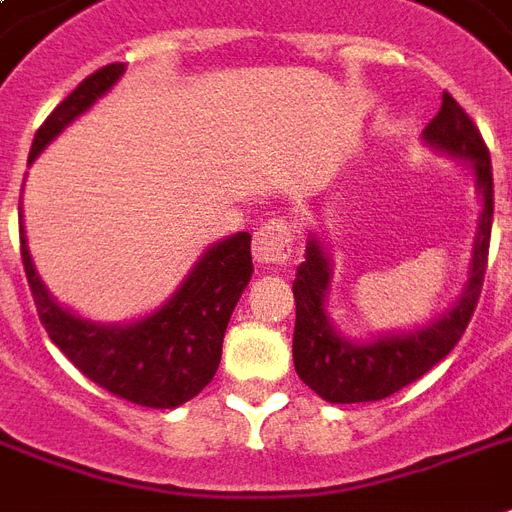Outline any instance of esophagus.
I'll return each instance as SVG.
<instances>
[{
  "label": "esophagus",
  "instance_id": "1",
  "mask_svg": "<svg viewBox=\"0 0 512 512\" xmlns=\"http://www.w3.org/2000/svg\"><path fill=\"white\" fill-rule=\"evenodd\" d=\"M252 255L260 265L268 268H281L289 263L292 257V236L284 220H268L260 225L252 239Z\"/></svg>",
  "mask_w": 512,
  "mask_h": 512
}]
</instances>
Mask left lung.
<instances>
[{
    "instance_id": "1",
    "label": "left lung",
    "mask_w": 512,
    "mask_h": 512,
    "mask_svg": "<svg viewBox=\"0 0 512 512\" xmlns=\"http://www.w3.org/2000/svg\"><path fill=\"white\" fill-rule=\"evenodd\" d=\"M425 140L446 154L470 159L476 167L478 191L484 196V212L478 220L473 265H470L468 287L462 292L452 311L444 319L433 321L425 329L409 335L385 337V340L356 345L340 337L332 329L324 311V295L329 284V260L316 239L305 247V263L297 268L292 284L297 305L292 356L300 380L316 390L329 404H358V401H380L398 393L422 374L452 353V348L465 335L473 311H476L481 287H484L486 260H489V236L494 217V183L492 159L481 132L473 124L465 108L444 92L441 108L433 122L425 127Z\"/></svg>"
}]
</instances>
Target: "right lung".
I'll return each mask as SVG.
<instances>
[{
  "mask_svg": "<svg viewBox=\"0 0 512 512\" xmlns=\"http://www.w3.org/2000/svg\"><path fill=\"white\" fill-rule=\"evenodd\" d=\"M122 63L90 74L36 130L28 164L55 135L106 95ZM252 236L236 233L207 249L170 303L127 327H100L63 311L39 281L20 225V257L36 313L71 364L114 396L151 409H175L207 388L220 364L225 327L252 276Z\"/></svg>",
  "mask_w": 512,
  "mask_h": 512,
  "instance_id": "1",
  "label": "right lung"
}]
</instances>
